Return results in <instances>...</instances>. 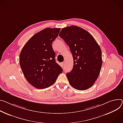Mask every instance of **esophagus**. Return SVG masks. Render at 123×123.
<instances>
[{
  "mask_svg": "<svg viewBox=\"0 0 123 123\" xmlns=\"http://www.w3.org/2000/svg\"><path fill=\"white\" fill-rule=\"evenodd\" d=\"M61 64H62V66L63 67H64V66H65V63L64 62H62V63H61Z\"/></svg>",
  "mask_w": 123,
  "mask_h": 123,
  "instance_id": "1",
  "label": "esophagus"
}]
</instances>
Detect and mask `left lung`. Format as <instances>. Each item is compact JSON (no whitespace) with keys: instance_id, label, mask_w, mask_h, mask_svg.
I'll return each mask as SVG.
<instances>
[{"instance_id":"left-lung-1","label":"left lung","mask_w":123,"mask_h":123,"mask_svg":"<svg viewBox=\"0 0 123 123\" xmlns=\"http://www.w3.org/2000/svg\"><path fill=\"white\" fill-rule=\"evenodd\" d=\"M59 36L69 46L74 59L73 68L66 74L69 83L79 90L90 88L102 66L100 47L90 33L75 25L62 28Z\"/></svg>"}]
</instances>
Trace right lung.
Here are the masks:
<instances>
[{"label":"right lung","instance_id":"1","mask_svg":"<svg viewBox=\"0 0 123 123\" xmlns=\"http://www.w3.org/2000/svg\"><path fill=\"white\" fill-rule=\"evenodd\" d=\"M60 28H47L33 35L25 44L19 54V65L28 82L38 89L53 84L63 72L55 61L52 43Z\"/></svg>","mask_w":123,"mask_h":123}]
</instances>
